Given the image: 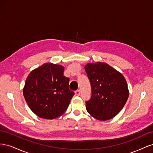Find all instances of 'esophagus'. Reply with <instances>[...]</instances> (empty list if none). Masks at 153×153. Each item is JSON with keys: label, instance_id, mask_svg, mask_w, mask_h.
Segmentation results:
<instances>
[{"label": "esophagus", "instance_id": "obj_1", "mask_svg": "<svg viewBox=\"0 0 153 153\" xmlns=\"http://www.w3.org/2000/svg\"><path fill=\"white\" fill-rule=\"evenodd\" d=\"M75 94H76V96H80V90L76 91H75Z\"/></svg>", "mask_w": 153, "mask_h": 153}]
</instances>
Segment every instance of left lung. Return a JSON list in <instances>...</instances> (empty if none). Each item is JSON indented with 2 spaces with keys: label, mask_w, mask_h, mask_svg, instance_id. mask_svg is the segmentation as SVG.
I'll list each match as a JSON object with an SVG mask.
<instances>
[{
  "label": "left lung",
  "mask_w": 153,
  "mask_h": 153,
  "mask_svg": "<svg viewBox=\"0 0 153 153\" xmlns=\"http://www.w3.org/2000/svg\"><path fill=\"white\" fill-rule=\"evenodd\" d=\"M92 89L86 109L91 116L107 121L120 112L129 97V90L123 74L105 62L88 63L84 67Z\"/></svg>",
  "instance_id": "obj_1"
}]
</instances>
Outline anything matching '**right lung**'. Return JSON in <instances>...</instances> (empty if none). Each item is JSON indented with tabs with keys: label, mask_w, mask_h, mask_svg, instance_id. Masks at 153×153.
Returning a JSON list of instances; mask_svg holds the SVG:
<instances>
[{
	"label": "right lung",
	"mask_w": 153,
	"mask_h": 153,
	"mask_svg": "<svg viewBox=\"0 0 153 153\" xmlns=\"http://www.w3.org/2000/svg\"><path fill=\"white\" fill-rule=\"evenodd\" d=\"M62 65L47 62L29 74L23 94L30 109L38 117L53 119L66 112L75 94Z\"/></svg>",
	"instance_id": "1"
}]
</instances>
